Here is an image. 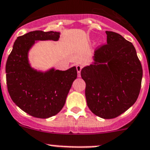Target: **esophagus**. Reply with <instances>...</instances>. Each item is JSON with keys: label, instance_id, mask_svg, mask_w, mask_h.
<instances>
[{"label": "esophagus", "instance_id": "1", "mask_svg": "<svg viewBox=\"0 0 150 150\" xmlns=\"http://www.w3.org/2000/svg\"><path fill=\"white\" fill-rule=\"evenodd\" d=\"M82 65H76V71H77L78 76H81V71H82Z\"/></svg>", "mask_w": 150, "mask_h": 150}]
</instances>
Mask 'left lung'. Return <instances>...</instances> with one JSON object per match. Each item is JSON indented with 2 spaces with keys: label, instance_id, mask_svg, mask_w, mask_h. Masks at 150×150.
<instances>
[{
  "label": "left lung",
  "instance_id": "1",
  "mask_svg": "<svg viewBox=\"0 0 150 150\" xmlns=\"http://www.w3.org/2000/svg\"><path fill=\"white\" fill-rule=\"evenodd\" d=\"M106 34L107 43L95 51L98 63L82 68L81 76L86 84L89 109L97 116L110 119L120 115L136 102L143 70L132 42L113 31H107Z\"/></svg>",
  "mask_w": 150,
  "mask_h": 150
}]
</instances>
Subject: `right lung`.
<instances>
[{
  "mask_svg": "<svg viewBox=\"0 0 150 150\" xmlns=\"http://www.w3.org/2000/svg\"><path fill=\"white\" fill-rule=\"evenodd\" d=\"M56 31H33L17 38L6 64V85L15 105L30 115L46 119L63 108L67 96L77 76L76 67L62 71L38 72L28 62V51L35 40H57Z\"/></svg>",
  "mask_w": 150,
  "mask_h": 150,
  "instance_id": "1",
  "label": "right lung"
}]
</instances>
